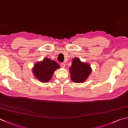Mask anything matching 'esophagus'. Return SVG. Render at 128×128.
<instances>
[{
	"mask_svg": "<svg viewBox=\"0 0 128 128\" xmlns=\"http://www.w3.org/2000/svg\"><path fill=\"white\" fill-rule=\"evenodd\" d=\"M61 66L62 68H64L66 66V64H65L64 62H62V63H61Z\"/></svg>",
	"mask_w": 128,
	"mask_h": 128,
	"instance_id": "obj_1",
	"label": "esophagus"
}]
</instances>
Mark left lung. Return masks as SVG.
Masks as SVG:
<instances>
[{"label":"left lung","instance_id":"left-lung-1","mask_svg":"<svg viewBox=\"0 0 128 128\" xmlns=\"http://www.w3.org/2000/svg\"><path fill=\"white\" fill-rule=\"evenodd\" d=\"M70 68L72 81L76 82H84L90 74L92 69L88 64L82 62L79 58H75L72 60Z\"/></svg>","mask_w":128,"mask_h":128}]
</instances>
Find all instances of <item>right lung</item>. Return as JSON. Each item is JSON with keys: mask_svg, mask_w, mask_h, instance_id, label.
I'll return each instance as SVG.
<instances>
[{"mask_svg": "<svg viewBox=\"0 0 128 128\" xmlns=\"http://www.w3.org/2000/svg\"><path fill=\"white\" fill-rule=\"evenodd\" d=\"M59 67L57 62L46 58L42 62L35 64L32 72L35 76L39 80L46 82L50 80L55 70Z\"/></svg>", "mask_w": 128, "mask_h": 128, "instance_id": "1", "label": "right lung"}]
</instances>
